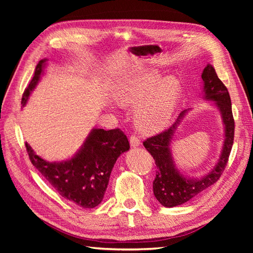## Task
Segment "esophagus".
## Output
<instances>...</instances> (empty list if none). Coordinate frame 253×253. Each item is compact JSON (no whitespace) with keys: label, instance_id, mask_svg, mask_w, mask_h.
Listing matches in <instances>:
<instances>
[{"label":"esophagus","instance_id":"esophagus-1","mask_svg":"<svg viewBox=\"0 0 253 253\" xmlns=\"http://www.w3.org/2000/svg\"><path fill=\"white\" fill-rule=\"evenodd\" d=\"M129 144H131V147H133V148L139 147L140 139L136 135H131V137H129Z\"/></svg>","mask_w":253,"mask_h":253}]
</instances>
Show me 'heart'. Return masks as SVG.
<instances>
[{
  "instance_id": "obj_1",
  "label": "heart",
  "mask_w": 253,
  "mask_h": 253,
  "mask_svg": "<svg viewBox=\"0 0 253 253\" xmlns=\"http://www.w3.org/2000/svg\"><path fill=\"white\" fill-rule=\"evenodd\" d=\"M158 72L149 70L125 74L114 81L112 93L119 104L135 106L136 126L141 132L162 131L173 117L180 95V82L175 77L163 80Z\"/></svg>"
}]
</instances>
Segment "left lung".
<instances>
[{
    "instance_id": "8db88e82",
    "label": "left lung",
    "mask_w": 253,
    "mask_h": 253,
    "mask_svg": "<svg viewBox=\"0 0 253 253\" xmlns=\"http://www.w3.org/2000/svg\"><path fill=\"white\" fill-rule=\"evenodd\" d=\"M204 81L203 95L206 100L213 101L219 111L221 121L224 125V142L217 163L211 171L202 177H187L175 165L171 143L177 126L187 116L191 109L182 111L175 124L163 133L148 138L143 142L144 148L151 153L157 167L156 177L153 181V192L156 200L164 207L180 206L192 200L197 194L215 183L223 173L228 163L229 155L232 149L234 138V119L232 115L231 99L228 89L221 82L215 70L208 64L202 73Z\"/></svg>"
}]
</instances>
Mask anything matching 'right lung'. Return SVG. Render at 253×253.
Instances as JSON below:
<instances>
[{"label":"right lung","mask_w":253,"mask_h":253,"mask_svg":"<svg viewBox=\"0 0 253 253\" xmlns=\"http://www.w3.org/2000/svg\"><path fill=\"white\" fill-rule=\"evenodd\" d=\"M46 62L47 59H42L37 64L23 94V106L43 76ZM25 145L30 162L49 185L61 196L85 209L95 208L102 202L115 163L129 150L126 136L119 128H93L78 152L62 162H47L37 155L27 142Z\"/></svg>","instance_id":"add662e5"}]
</instances>
